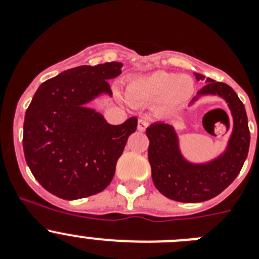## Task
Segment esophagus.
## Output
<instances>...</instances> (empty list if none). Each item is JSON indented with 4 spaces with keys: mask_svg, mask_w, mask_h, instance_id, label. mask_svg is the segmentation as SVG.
<instances>
[{
    "mask_svg": "<svg viewBox=\"0 0 259 259\" xmlns=\"http://www.w3.org/2000/svg\"><path fill=\"white\" fill-rule=\"evenodd\" d=\"M149 125V122H148V119L146 118H140L139 119V122H137V130L139 131H145V128Z\"/></svg>",
    "mask_w": 259,
    "mask_h": 259,
    "instance_id": "obj_1",
    "label": "esophagus"
}]
</instances>
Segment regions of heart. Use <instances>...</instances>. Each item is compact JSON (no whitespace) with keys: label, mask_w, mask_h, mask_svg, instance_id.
Returning a JSON list of instances; mask_svg holds the SVG:
<instances>
[{"label":"heart","mask_w":259,"mask_h":259,"mask_svg":"<svg viewBox=\"0 0 259 259\" xmlns=\"http://www.w3.org/2000/svg\"><path fill=\"white\" fill-rule=\"evenodd\" d=\"M194 88V80L189 75L158 70L128 80L125 97L134 105L159 102L164 110H174L191 100Z\"/></svg>","instance_id":"obj_1"}]
</instances>
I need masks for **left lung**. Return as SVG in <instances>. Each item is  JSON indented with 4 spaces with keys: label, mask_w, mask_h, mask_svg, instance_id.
<instances>
[{
    "label": "left lung",
    "mask_w": 259,
    "mask_h": 259,
    "mask_svg": "<svg viewBox=\"0 0 259 259\" xmlns=\"http://www.w3.org/2000/svg\"><path fill=\"white\" fill-rule=\"evenodd\" d=\"M193 75L198 81L205 80L203 75ZM206 83L189 106L205 96H218L227 104L232 115V131L218 155L207 161L193 162L183 153L180 137L172 124L154 122L146 128L153 183L163 196L179 202H202L218 196L239 175L248 155L250 132L244 104L227 84L210 77H206Z\"/></svg>",
    "instance_id": "obj_1"
}]
</instances>
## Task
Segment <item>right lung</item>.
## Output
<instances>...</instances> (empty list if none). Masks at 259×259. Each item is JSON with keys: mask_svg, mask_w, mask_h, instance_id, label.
<instances>
[{"mask_svg": "<svg viewBox=\"0 0 259 259\" xmlns=\"http://www.w3.org/2000/svg\"><path fill=\"white\" fill-rule=\"evenodd\" d=\"M123 63L79 66L41 84L26 111L23 150L35 179L63 200H79L104 191L115 174L137 118L110 124L88 104L113 97L109 80Z\"/></svg>", "mask_w": 259, "mask_h": 259, "instance_id": "1", "label": "right lung"}]
</instances>
